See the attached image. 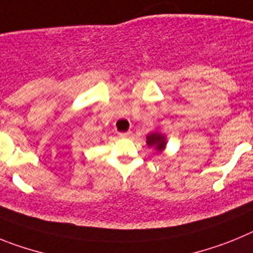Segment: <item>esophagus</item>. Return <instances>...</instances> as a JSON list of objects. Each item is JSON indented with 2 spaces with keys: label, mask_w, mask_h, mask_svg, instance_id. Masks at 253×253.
<instances>
[{
  "label": "esophagus",
  "mask_w": 253,
  "mask_h": 253,
  "mask_svg": "<svg viewBox=\"0 0 253 253\" xmlns=\"http://www.w3.org/2000/svg\"><path fill=\"white\" fill-rule=\"evenodd\" d=\"M131 135H133V133H131V131H126V133H120L119 134L120 138H130Z\"/></svg>",
  "instance_id": "1"
}]
</instances>
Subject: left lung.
Returning <instances> with one entry per match:
<instances>
[{
  "label": "left lung",
  "mask_w": 253,
  "mask_h": 253,
  "mask_svg": "<svg viewBox=\"0 0 253 253\" xmlns=\"http://www.w3.org/2000/svg\"><path fill=\"white\" fill-rule=\"evenodd\" d=\"M146 138L147 146H148L149 148H153L158 154L162 153V152L166 149L167 137L162 133V131H152V133H149Z\"/></svg>",
  "instance_id": "obj_1"
}]
</instances>
